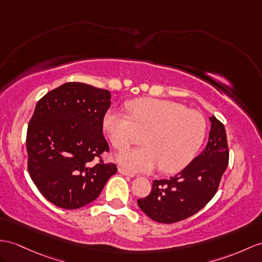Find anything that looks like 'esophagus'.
Listing matches in <instances>:
<instances>
[{
	"label": "esophagus",
	"instance_id": "34e87169",
	"mask_svg": "<svg viewBox=\"0 0 262 262\" xmlns=\"http://www.w3.org/2000/svg\"><path fill=\"white\" fill-rule=\"evenodd\" d=\"M118 171L120 172V173H122V174H124V176H126V177H135V173H132V172H130V171H127L126 169H124L123 167H119L118 168Z\"/></svg>",
	"mask_w": 262,
	"mask_h": 262
}]
</instances>
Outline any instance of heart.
<instances>
[{
  "label": "heart",
  "mask_w": 262,
  "mask_h": 262,
  "mask_svg": "<svg viewBox=\"0 0 262 262\" xmlns=\"http://www.w3.org/2000/svg\"><path fill=\"white\" fill-rule=\"evenodd\" d=\"M129 116L111 110L103 127L112 145L119 151L142 141L141 148L124 151L118 157L126 169L149 172L160 167L174 173L193 160L205 140L207 123L202 114L178 102L138 99L126 105Z\"/></svg>",
  "instance_id": "b5f03b06"
}]
</instances>
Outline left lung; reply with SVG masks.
<instances>
[{
  "mask_svg": "<svg viewBox=\"0 0 262 262\" xmlns=\"http://www.w3.org/2000/svg\"><path fill=\"white\" fill-rule=\"evenodd\" d=\"M206 149L169 179L155 180L148 196L138 200L142 211L157 222L174 223L193 215L212 199L229 162L225 125L210 117Z\"/></svg>",
  "mask_w": 262,
  "mask_h": 262,
  "instance_id": "obj_1",
  "label": "left lung"
}]
</instances>
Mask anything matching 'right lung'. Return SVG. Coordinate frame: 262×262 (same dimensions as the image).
<instances>
[{
	"mask_svg": "<svg viewBox=\"0 0 262 262\" xmlns=\"http://www.w3.org/2000/svg\"><path fill=\"white\" fill-rule=\"evenodd\" d=\"M111 93L81 82H68L37 102L27 132L32 181L54 206L73 210L97 199L117 172L101 155L109 152L103 119ZM94 158L98 164H92Z\"/></svg>",
	"mask_w": 262,
	"mask_h": 262,
	"instance_id": "obj_1",
	"label": "right lung"
}]
</instances>
